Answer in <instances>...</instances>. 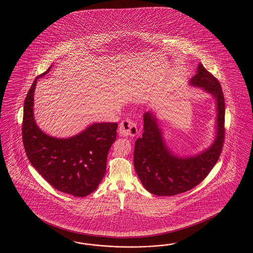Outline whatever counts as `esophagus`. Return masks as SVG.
I'll return each instance as SVG.
<instances>
[{
  "label": "esophagus",
  "instance_id": "esophagus-1",
  "mask_svg": "<svg viewBox=\"0 0 253 253\" xmlns=\"http://www.w3.org/2000/svg\"><path fill=\"white\" fill-rule=\"evenodd\" d=\"M119 132L123 136L133 137L138 133L137 126L132 121H130V119H125L120 124Z\"/></svg>",
  "mask_w": 253,
  "mask_h": 253
}]
</instances>
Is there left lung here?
Returning <instances> with one entry per match:
<instances>
[{
    "instance_id": "1",
    "label": "left lung",
    "mask_w": 253,
    "mask_h": 253,
    "mask_svg": "<svg viewBox=\"0 0 253 253\" xmlns=\"http://www.w3.org/2000/svg\"><path fill=\"white\" fill-rule=\"evenodd\" d=\"M190 84L212 94L216 101V138L211 146L194 157L171 153L152 112L144 114V132L135 141L133 164L146 190L157 196H174L200 184L214 167L222 153L224 141V97L222 86L211 72L199 64Z\"/></svg>"
}]
</instances>
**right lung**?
<instances>
[{
    "label": "right lung",
    "mask_w": 253,
    "mask_h": 253,
    "mask_svg": "<svg viewBox=\"0 0 253 253\" xmlns=\"http://www.w3.org/2000/svg\"><path fill=\"white\" fill-rule=\"evenodd\" d=\"M39 75L24 103L22 139L31 165L55 189L78 198L94 191L106 172L107 154L116 141L118 123H94L70 138L45 134L33 115V95Z\"/></svg>",
    "instance_id": "obj_1"
}]
</instances>
